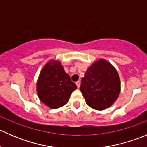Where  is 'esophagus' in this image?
Returning a JSON list of instances; mask_svg holds the SVG:
<instances>
[{"instance_id":"34e87169","label":"esophagus","mask_w":147,"mask_h":147,"mask_svg":"<svg viewBox=\"0 0 147 147\" xmlns=\"http://www.w3.org/2000/svg\"><path fill=\"white\" fill-rule=\"evenodd\" d=\"M75 84H76L77 87H78V88H79L80 86V81H77L76 82H75Z\"/></svg>"}]
</instances>
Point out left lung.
<instances>
[{"label":"left lung","instance_id":"left-lung-1","mask_svg":"<svg viewBox=\"0 0 147 147\" xmlns=\"http://www.w3.org/2000/svg\"><path fill=\"white\" fill-rule=\"evenodd\" d=\"M90 107L103 110L117 100L120 93V80L115 67L103 59L87 68L80 87Z\"/></svg>","mask_w":147,"mask_h":147}]
</instances>
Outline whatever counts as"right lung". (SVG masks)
<instances>
[{
  "mask_svg": "<svg viewBox=\"0 0 147 147\" xmlns=\"http://www.w3.org/2000/svg\"><path fill=\"white\" fill-rule=\"evenodd\" d=\"M76 84L65 72L57 60H50L41 70L37 82V92L40 100L52 109L61 107L67 103Z\"/></svg>",
  "mask_w": 147,
  "mask_h": 147,
  "instance_id": "obj_1",
  "label": "right lung"
}]
</instances>
